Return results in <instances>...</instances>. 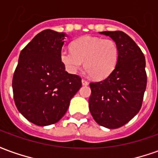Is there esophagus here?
<instances>
[{"label":"esophagus","instance_id":"1","mask_svg":"<svg viewBox=\"0 0 158 158\" xmlns=\"http://www.w3.org/2000/svg\"><path fill=\"white\" fill-rule=\"evenodd\" d=\"M81 83H82L83 85H89L88 81H86L85 79H82V80H81Z\"/></svg>","mask_w":158,"mask_h":158}]
</instances>
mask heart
Returning a JSON list of instances; mask_svg holds the SVG:
<instances>
[{
	"mask_svg": "<svg viewBox=\"0 0 158 158\" xmlns=\"http://www.w3.org/2000/svg\"><path fill=\"white\" fill-rule=\"evenodd\" d=\"M119 57L117 43L111 39L83 36L71 44V50L62 49L60 60L69 73L84 68L93 79H103L116 68Z\"/></svg>",
	"mask_w": 158,
	"mask_h": 158,
	"instance_id": "heart-1",
	"label": "heart"
}]
</instances>
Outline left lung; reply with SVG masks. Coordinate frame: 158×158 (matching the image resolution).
<instances>
[{"label": "left lung", "instance_id": "8db88e82", "mask_svg": "<svg viewBox=\"0 0 158 158\" xmlns=\"http://www.w3.org/2000/svg\"><path fill=\"white\" fill-rule=\"evenodd\" d=\"M116 42V68L102 81L90 83L89 112L98 124L118 129L139 113L146 88V59L136 43L123 31H103Z\"/></svg>", "mask_w": 158, "mask_h": 158}]
</instances>
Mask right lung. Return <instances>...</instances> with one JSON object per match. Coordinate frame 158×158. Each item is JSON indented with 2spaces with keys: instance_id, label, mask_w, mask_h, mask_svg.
<instances>
[{
  "instance_id": "add662e5",
  "label": "right lung",
  "mask_w": 158,
  "mask_h": 158,
  "mask_svg": "<svg viewBox=\"0 0 158 158\" xmlns=\"http://www.w3.org/2000/svg\"><path fill=\"white\" fill-rule=\"evenodd\" d=\"M66 37V33L43 30L19 55L12 79L14 102L19 113L38 126L58 122L82 85L80 77L65 71L60 60Z\"/></svg>"
}]
</instances>
